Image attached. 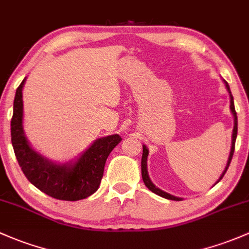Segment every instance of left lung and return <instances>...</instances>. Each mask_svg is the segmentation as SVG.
<instances>
[{
  "label": "left lung",
  "instance_id": "8db88e82",
  "mask_svg": "<svg viewBox=\"0 0 249 249\" xmlns=\"http://www.w3.org/2000/svg\"><path fill=\"white\" fill-rule=\"evenodd\" d=\"M224 83H226V87H227V89H228L229 95H230V109H231V113H232V116H234V129H232L231 149H230V154H229L228 162H227L226 168H224V171H223V173H222V174H221V177H219V179L217 180V182L221 181V179L224 177V174H226L227 169H228V167H229V164H230V161H231V159H232V154H234V150H235V141H236V136H237V116H236V111H235V106H234V98H232L231 91H230L229 85L226 82V81H224ZM148 154H149L148 148H146L145 145H143V155H142V178H143V181H144L145 186L148 187L149 190L151 191V192L156 193V195H159L160 197H163V198H166V199H171V200H182L181 198L175 197V196H172V195H169V193L164 192V191L160 190L159 187H156L155 185H154L153 182H151L150 178H149V174H148V169H146V159H148ZM217 182H216V184H217ZM216 184H214V185H216Z\"/></svg>",
  "mask_w": 249,
  "mask_h": 249
}]
</instances>
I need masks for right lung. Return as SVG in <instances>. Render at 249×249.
Masks as SVG:
<instances>
[{"label":"right lung","mask_w":249,"mask_h":249,"mask_svg":"<svg viewBox=\"0 0 249 249\" xmlns=\"http://www.w3.org/2000/svg\"><path fill=\"white\" fill-rule=\"evenodd\" d=\"M26 78L18 87L10 122L12 144L15 156L28 181L52 198L59 200H81L96 192L109 153L120 143L119 135L98 138L80 158L69 163H54L31 146L23 132L22 88Z\"/></svg>","instance_id":"add662e5"}]
</instances>
